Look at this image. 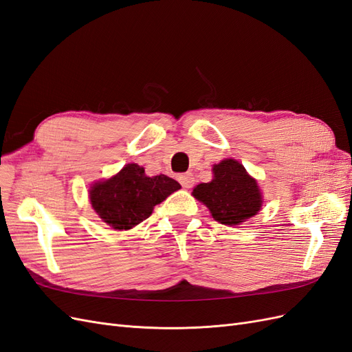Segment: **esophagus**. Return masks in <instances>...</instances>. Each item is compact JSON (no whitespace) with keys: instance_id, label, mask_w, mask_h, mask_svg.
Segmentation results:
<instances>
[{"instance_id":"1","label":"esophagus","mask_w":352,"mask_h":352,"mask_svg":"<svg viewBox=\"0 0 352 352\" xmlns=\"http://www.w3.org/2000/svg\"><path fill=\"white\" fill-rule=\"evenodd\" d=\"M179 182H180V185H182L185 189H189L190 186L194 185L195 179H194V176L190 175V173H184V175L179 176Z\"/></svg>"}]
</instances>
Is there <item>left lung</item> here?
<instances>
[{"mask_svg": "<svg viewBox=\"0 0 352 352\" xmlns=\"http://www.w3.org/2000/svg\"><path fill=\"white\" fill-rule=\"evenodd\" d=\"M212 180L194 188L192 195L210 210L212 219L238 226L261 210L263 197L257 180L233 158L212 166Z\"/></svg>", "mask_w": 352, "mask_h": 352, "instance_id": "obj_1", "label": "left lung"}]
</instances>
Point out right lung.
<instances>
[{
	"instance_id": "1",
	"label": "right lung",
	"mask_w": 352,
	"mask_h": 352,
	"mask_svg": "<svg viewBox=\"0 0 352 352\" xmlns=\"http://www.w3.org/2000/svg\"><path fill=\"white\" fill-rule=\"evenodd\" d=\"M180 189L166 175L146 176L144 167L126 164L119 173L100 180L89 189L95 212L116 230L132 229L151 216L154 207Z\"/></svg>"
}]
</instances>
